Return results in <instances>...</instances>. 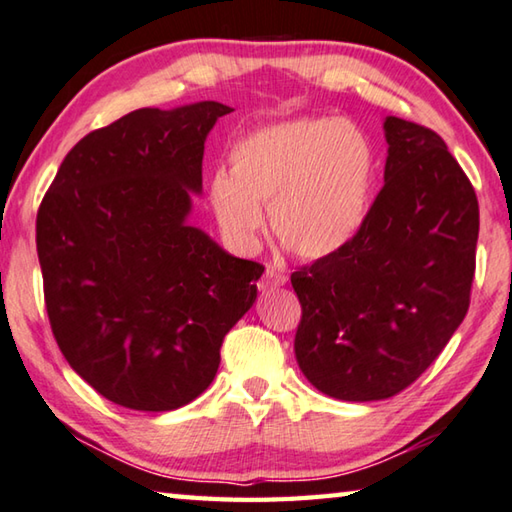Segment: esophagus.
Returning <instances> with one entry per match:
<instances>
[{"label":"esophagus","instance_id":"34e87169","mask_svg":"<svg viewBox=\"0 0 512 512\" xmlns=\"http://www.w3.org/2000/svg\"><path fill=\"white\" fill-rule=\"evenodd\" d=\"M289 277L284 275L282 271H277V268L268 266L264 271V277L259 280V289L262 291H268V289H275V287H282V284H287Z\"/></svg>","mask_w":512,"mask_h":512}]
</instances>
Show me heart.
<instances>
[{"mask_svg":"<svg viewBox=\"0 0 512 512\" xmlns=\"http://www.w3.org/2000/svg\"><path fill=\"white\" fill-rule=\"evenodd\" d=\"M375 151L352 121L289 119L257 128L232 149V171H216L210 203L223 235L255 244L268 207L275 239L302 262L350 244L366 219Z\"/></svg>","mask_w":512,"mask_h":512,"instance_id":"b5f03b06","label":"heart"}]
</instances>
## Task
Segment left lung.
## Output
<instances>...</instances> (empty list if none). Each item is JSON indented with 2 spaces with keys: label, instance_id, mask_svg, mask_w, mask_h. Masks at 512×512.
Segmentation results:
<instances>
[{
  "label": "left lung",
  "instance_id": "1",
  "mask_svg": "<svg viewBox=\"0 0 512 512\" xmlns=\"http://www.w3.org/2000/svg\"><path fill=\"white\" fill-rule=\"evenodd\" d=\"M384 187L357 235L291 273L296 359L320 393L393 397L427 370L470 309L479 201L431 128L384 121Z\"/></svg>",
  "mask_w": 512,
  "mask_h": 512
}]
</instances>
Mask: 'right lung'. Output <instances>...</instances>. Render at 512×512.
I'll return each instance as SVG.
<instances>
[{
    "label": "right lung",
    "mask_w": 512,
    "mask_h": 512,
    "mask_svg": "<svg viewBox=\"0 0 512 512\" xmlns=\"http://www.w3.org/2000/svg\"><path fill=\"white\" fill-rule=\"evenodd\" d=\"M228 112L219 101L128 112L65 155L40 203L51 332L69 366L126 409L196 400L257 298L264 266L187 225L205 137Z\"/></svg>",
    "instance_id": "1"
}]
</instances>
